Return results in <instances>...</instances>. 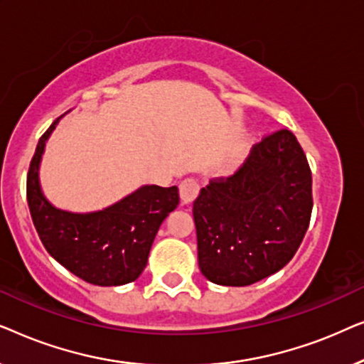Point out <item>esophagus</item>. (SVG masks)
<instances>
[{"label":"esophagus","instance_id":"esophagus-1","mask_svg":"<svg viewBox=\"0 0 364 364\" xmlns=\"http://www.w3.org/2000/svg\"><path fill=\"white\" fill-rule=\"evenodd\" d=\"M198 191H200V186L196 178H186V181L181 182L178 186V193H181V200L183 203H192L198 196Z\"/></svg>","mask_w":364,"mask_h":364}]
</instances>
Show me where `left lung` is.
Returning <instances> with one entry per match:
<instances>
[{"label":"left lung","mask_w":364,"mask_h":364,"mask_svg":"<svg viewBox=\"0 0 364 364\" xmlns=\"http://www.w3.org/2000/svg\"><path fill=\"white\" fill-rule=\"evenodd\" d=\"M311 171L290 131L252 149L233 177L210 182L193 202L198 268L212 283L247 287L282 270L311 217Z\"/></svg>","instance_id":"1"}]
</instances>
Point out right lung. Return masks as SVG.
<instances>
[{"instance_id": "right-lung-1", "label": "right lung", "mask_w": 364, "mask_h": 364, "mask_svg": "<svg viewBox=\"0 0 364 364\" xmlns=\"http://www.w3.org/2000/svg\"><path fill=\"white\" fill-rule=\"evenodd\" d=\"M66 114L39 139L29 166L28 205L33 223L49 255L76 277L97 287L126 285L146 268L159 227L178 205V188L147 183L94 212L53 205L41 188L39 167L48 139Z\"/></svg>"}]
</instances>
